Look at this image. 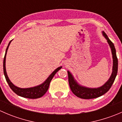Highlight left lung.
<instances>
[{
  "label": "left lung",
  "mask_w": 122,
  "mask_h": 122,
  "mask_svg": "<svg viewBox=\"0 0 122 122\" xmlns=\"http://www.w3.org/2000/svg\"><path fill=\"white\" fill-rule=\"evenodd\" d=\"M103 35L106 39L110 49L112 51L113 57V68L112 72L110 76V78L101 87L98 88H88V87H84L81 86L78 84L77 81L74 79L72 74L69 71H67L68 75V82L70 85V88L72 93L78 97L83 99H95L102 96V95L106 93L109 90L114 83V80L117 76L118 70V60L116 56V49L114 46V44L108 38L104 31L102 32Z\"/></svg>",
  "instance_id": "left-lung-1"
}]
</instances>
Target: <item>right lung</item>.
Wrapping results in <instances>:
<instances>
[{
    "label": "right lung",
    "mask_w": 122,
    "mask_h": 122,
    "mask_svg": "<svg viewBox=\"0 0 122 122\" xmlns=\"http://www.w3.org/2000/svg\"><path fill=\"white\" fill-rule=\"evenodd\" d=\"M12 40H11L9 42L8 46H7L5 55L4 60H3V72H4L5 77L7 83H8L10 88L12 90V91H13L14 93H15L17 95L19 96L25 98H28V99H33L41 97L42 96H43L46 93V92H47V90H48L50 82L52 80L54 76H55V74H56L60 69L62 68V67H58V68L55 69L44 83H42V84L40 85H38L37 86L30 87V88H22L15 86V85L10 81L8 75H7L6 70V56L7 51H8L9 46L10 44V42H12Z\"/></svg>",
    "instance_id": "obj_1"
}]
</instances>
